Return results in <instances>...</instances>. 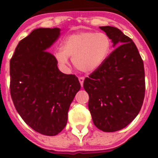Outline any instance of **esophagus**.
<instances>
[{
  "mask_svg": "<svg viewBox=\"0 0 158 158\" xmlns=\"http://www.w3.org/2000/svg\"><path fill=\"white\" fill-rule=\"evenodd\" d=\"M84 80H85V78L84 77H79V81L81 83V85L83 86V82H84Z\"/></svg>",
  "mask_w": 158,
  "mask_h": 158,
  "instance_id": "obj_1",
  "label": "esophagus"
}]
</instances>
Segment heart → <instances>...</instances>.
Wrapping results in <instances>:
<instances>
[{
	"instance_id": "obj_1",
	"label": "heart",
	"mask_w": 158,
	"mask_h": 158,
	"mask_svg": "<svg viewBox=\"0 0 158 158\" xmlns=\"http://www.w3.org/2000/svg\"><path fill=\"white\" fill-rule=\"evenodd\" d=\"M111 40L103 32L82 31L72 34L64 39L61 49L54 55L61 67L68 66L69 57L76 69L84 73L96 71L104 63L111 50Z\"/></svg>"
}]
</instances>
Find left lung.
<instances>
[{
  "mask_svg": "<svg viewBox=\"0 0 158 158\" xmlns=\"http://www.w3.org/2000/svg\"><path fill=\"white\" fill-rule=\"evenodd\" d=\"M117 47L96 71L84 81L88 108L95 127L120 131L139 114L145 92L144 68L135 44L120 29L99 27Z\"/></svg>",
  "mask_w": 158,
  "mask_h": 158,
  "instance_id": "left-lung-1",
  "label": "left lung"
}]
</instances>
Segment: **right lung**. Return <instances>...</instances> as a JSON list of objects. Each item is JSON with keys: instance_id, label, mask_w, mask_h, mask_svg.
<instances>
[{"instance_id": "right-lung-1", "label": "right lung", "mask_w": 158, "mask_h": 158, "mask_svg": "<svg viewBox=\"0 0 158 158\" xmlns=\"http://www.w3.org/2000/svg\"><path fill=\"white\" fill-rule=\"evenodd\" d=\"M60 29H34L19 41L10 63V94L19 114L34 131L54 136L66 127L69 107L81 89L78 78L59 71L47 50Z\"/></svg>"}]
</instances>
